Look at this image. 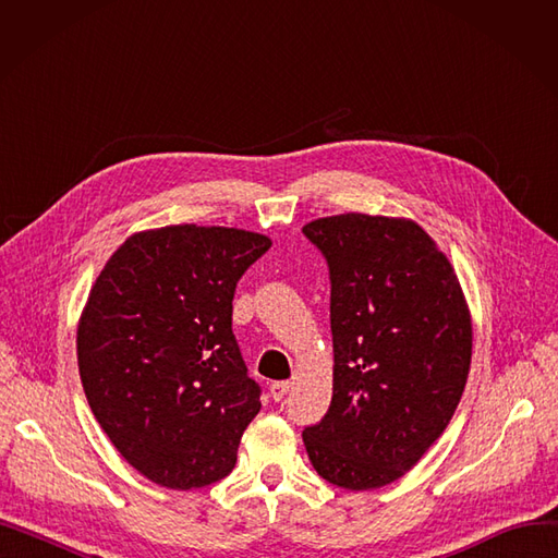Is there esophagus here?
I'll list each match as a JSON object with an SVG mask.
<instances>
[{
  "label": "esophagus",
  "mask_w": 558,
  "mask_h": 558,
  "mask_svg": "<svg viewBox=\"0 0 558 558\" xmlns=\"http://www.w3.org/2000/svg\"><path fill=\"white\" fill-rule=\"evenodd\" d=\"M289 389H291V383H274V385H271V398H274L276 402H280V400L289 393Z\"/></svg>",
  "instance_id": "esophagus-1"
}]
</instances>
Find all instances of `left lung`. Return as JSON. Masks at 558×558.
Here are the masks:
<instances>
[{
    "label": "left lung",
    "mask_w": 558,
    "mask_h": 558,
    "mask_svg": "<svg viewBox=\"0 0 558 558\" xmlns=\"http://www.w3.org/2000/svg\"><path fill=\"white\" fill-rule=\"evenodd\" d=\"M330 267L332 402L305 427L314 471L348 490L400 480L448 427L473 320L448 255L412 219L345 213L303 226Z\"/></svg>",
    "instance_id": "obj_1"
}]
</instances>
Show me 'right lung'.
Masks as SVG:
<instances>
[{
  "instance_id": "obj_1",
  "label": "right lung",
  "mask_w": 558,
  "mask_h": 558,
  "mask_svg": "<svg viewBox=\"0 0 558 558\" xmlns=\"http://www.w3.org/2000/svg\"><path fill=\"white\" fill-rule=\"evenodd\" d=\"M267 234L165 226L131 234L97 276L76 328L83 391L140 475L190 490L232 473L259 387L232 335V296Z\"/></svg>"
}]
</instances>
